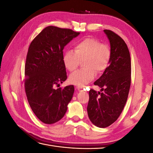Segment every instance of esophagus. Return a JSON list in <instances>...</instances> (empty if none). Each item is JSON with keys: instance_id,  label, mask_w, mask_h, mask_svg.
<instances>
[{"instance_id": "1", "label": "esophagus", "mask_w": 153, "mask_h": 153, "mask_svg": "<svg viewBox=\"0 0 153 153\" xmlns=\"http://www.w3.org/2000/svg\"><path fill=\"white\" fill-rule=\"evenodd\" d=\"M76 89L79 91H83V88L82 87H76Z\"/></svg>"}]
</instances>
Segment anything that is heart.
Returning a JSON list of instances; mask_svg holds the SVG:
<instances>
[{
    "mask_svg": "<svg viewBox=\"0 0 153 153\" xmlns=\"http://www.w3.org/2000/svg\"><path fill=\"white\" fill-rule=\"evenodd\" d=\"M112 51L109 45L101 43L96 38H86L74 44V52L67 50L64 52L62 61L69 71L75 70L82 61L84 68L73 72L69 76L72 84L84 86L92 81L98 74L102 73L108 68Z\"/></svg>",
    "mask_w": 153,
    "mask_h": 153,
    "instance_id": "b5f03b06",
    "label": "heart"
}]
</instances>
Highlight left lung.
Wrapping results in <instances>:
<instances>
[{
	"mask_svg": "<svg viewBox=\"0 0 153 153\" xmlns=\"http://www.w3.org/2000/svg\"><path fill=\"white\" fill-rule=\"evenodd\" d=\"M112 55L110 65L94 83L102 92L91 89L87 105L91 121L99 128L113 124L126 103L131 85V58L127 45L114 32L105 29Z\"/></svg>",
	"mask_w": 153,
	"mask_h": 153,
	"instance_id": "8db88e82",
	"label": "left lung"
}]
</instances>
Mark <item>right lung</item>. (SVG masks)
I'll return each mask as SVG.
<instances>
[{
    "instance_id": "1",
    "label": "right lung",
    "mask_w": 153,
    "mask_h": 153,
    "mask_svg": "<svg viewBox=\"0 0 153 153\" xmlns=\"http://www.w3.org/2000/svg\"><path fill=\"white\" fill-rule=\"evenodd\" d=\"M80 32L48 26L32 41L25 66V91L32 110L41 122L53 124L65 115L74 86L54 89L67 79L63 49Z\"/></svg>"
}]
</instances>
